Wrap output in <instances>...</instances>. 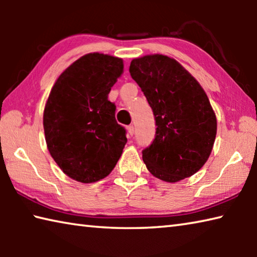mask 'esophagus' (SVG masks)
<instances>
[{
    "label": "esophagus",
    "instance_id": "1",
    "mask_svg": "<svg viewBox=\"0 0 257 257\" xmlns=\"http://www.w3.org/2000/svg\"><path fill=\"white\" fill-rule=\"evenodd\" d=\"M134 132H135V128L133 124H130L127 127V134H128V137H132L134 135Z\"/></svg>",
    "mask_w": 257,
    "mask_h": 257
}]
</instances>
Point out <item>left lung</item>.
Instances as JSON below:
<instances>
[{
	"label": "left lung",
	"mask_w": 257,
	"mask_h": 257,
	"mask_svg": "<svg viewBox=\"0 0 257 257\" xmlns=\"http://www.w3.org/2000/svg\"><path fill=\"white\" fill-rule=\"evenodd\" d=\"M129 72L155 116V138L143 151L146 168L167 182L195 175L206 163L216 136V116L206 93L167 55L134 59Z\"/></svg>",
	"instance_id": "1"
}]
</instances>
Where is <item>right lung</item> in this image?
I'll return each mask as SVG.
<instances>
[{
    "label": "right lung",
    "instance_id": "1",
    "mask_svg": "<svg viewBox=\"0 0 257 257\" xmlns=\"http://www.w3.org/2000/svg\"><path fill=\"white\" fill-rule=\"evenodd\" d=\"M123 72V61L89 53L56 79L47 98L43 125L52 158L71 179L92 184L108 176L127 143L107 99Z\"/></svg>",
    "mask_w": 257,
    "mask_h": 257
}]
</instances>
